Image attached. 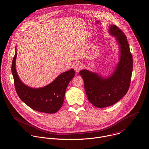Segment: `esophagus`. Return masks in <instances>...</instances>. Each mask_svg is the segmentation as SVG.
Here are the masks:
<instances>
[{
    "label": "esophagus",
    "mask_w": 149,
    "mask_h": 149,
    "mask_svg": "<svg viewBox=\"0 0 149 149\" xmlns=\"http://www.w3.org/2000/svg\"><path fill=\"white\" fill-rule=\"evenodd\" d=\"M82 68H83L82 66L80 63H76L74 66V69L76 72H79L80 70L82 69Z\"/></svg>",
    "instance_id": "esophagus-1"
}]
</instances>
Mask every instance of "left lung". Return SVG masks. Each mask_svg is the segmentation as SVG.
Returning a JSON list of instances; mask_svg holds the SVG:
<instances>
[{
	"mask_svg": "<svg viewBox=\"0 0 149 149\" xmlns=\"http://www.w3.org/2000/svg\"><path fill=\"white\" fill-rule=\"evenodd\" d=\"M109 33L119 46V61L115 70L107 77L86 69L79 72L88 100L98 108L114 104L127 94L132 73V56L126 36L116 25L109 26Z\"/></svg>",
	"mask_w": 149,
	"mask_h": 149,
	"instance_id": "1",
	"label": "left lung"
}]
</instances>
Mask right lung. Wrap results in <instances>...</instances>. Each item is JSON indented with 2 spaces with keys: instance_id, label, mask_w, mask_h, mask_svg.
<instances>
[{
  "instance_id": "obj_1",
  "label": "right lung",
  "mask_w": 149,
  "mask_h": 149,
  "mask_svg": "<svg viewBox=\"0 0 149 149\" xmlns=\"http://www.w3.org/2000/svg\"><path fill=\"white\" fill-rule=\"evenodd\" d=\"M17 51L13 58L11 72L16 92L22 102L32 109L46 113H55L62 107L68 85L74 77L72 69L60 74L49 84L41 88H32L20 80L15 68Z\"/></svg>"
}]
</instances>
